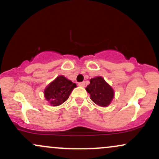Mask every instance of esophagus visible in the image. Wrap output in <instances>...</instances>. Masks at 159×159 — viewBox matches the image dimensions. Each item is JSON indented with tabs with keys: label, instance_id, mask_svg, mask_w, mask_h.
Wrapping results in <instances>:
<instances>
[{
	"label": "esophagus",
	"instance_id": "esophagus-1",
	"mask_svg": "<svg viewBox=\"0 0 159 159\" xmlns=\"http://www.w3.org/2000/svg\"><path fill=\"white\" fill-rule=\"evenodd\" d=\"M78 85H79L80 87H84V86H85V82L84 81L79 82V83H78Z\"/></svg>",
	"mask_w": 159,
	"mask_h": 159
}]
</instances>
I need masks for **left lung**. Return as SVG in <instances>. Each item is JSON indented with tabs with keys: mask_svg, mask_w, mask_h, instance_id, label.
I'll list each match as a JSON object with an SVG mask.
<instances>
[{
	"mask_svg": "<svg viewBox=\"0 0 159 159\" xmlns=\"http://www.w3.org/2000/svg\"><path fill=\"white\" fill-rule=\"evenodd\" d=\"M86 90L90 94V98L99 106L106 107L114 98V90L102 77L92 78Z\"/></svg>",
	"mask_w": 159,
	"mask_h": 159,
	"instance_id": "8db88e82",
	"label": "left lung"
}]
</instances>
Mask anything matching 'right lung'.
<instances>
[{"mask_svg": "<svg viewBox=\"0 0 159 159\" xmlns=\"http://www.w3.org/2000/svg\"><path fill=\"white\" fill-rule=\"evenodd\" d=\"M76 84L61 75L52 81L44 91L45 97L52 106L61 105L68 99Z\"/></svg>", "mask_w": 159, "mask_h": 159, "instance_id": "add662e5", "label": "right lung"}]
</instances>
